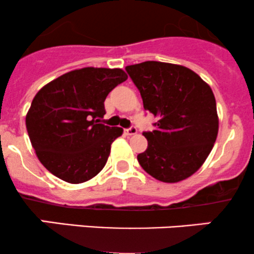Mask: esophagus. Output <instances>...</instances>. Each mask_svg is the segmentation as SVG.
Returning <instances> with one entry per match:
<instances>
[{"label": "esophagus", "mask_w": 254, "mask_h": 254, "mask_svg": "<svg viewBox=\"0 0 254 254\" xmlns=\"http://www.w3.org/2000/svg\"><path fill=\"white\" fill-rule=\"evenodd\" d=\"M136 132H138V129H136V127L134 126L125 129V134H126V135H134V134H136Z\"/></svg>", "instance_id": "obj_1"}]
</instances>
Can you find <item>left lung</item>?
<instances>
[{"mask_svg": "<svg viewBox=\"0 0 254 254\" xmlns=\"http://www.w3.org/2000/svg\"><path fill=\"white\" fill-rule=\"evenodd\" d=\"M139 89L145 110L157 116L142 134L147 148L138 154L141 168L158 181L177 183L195 174L209 156L219 118L210 86L182 65L144 62L126 66Z\"/></svg>", "mask_w": 254, "mask_h": 254, "instance_id": "left-lung-1", "label": "left lung"}]
</instances>
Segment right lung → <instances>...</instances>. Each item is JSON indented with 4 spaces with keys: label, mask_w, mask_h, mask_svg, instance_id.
<instances>
[{
    "label": "right lung",
    "mask_w": 254,
    "mask_h": 254,
    "mask_svg": "<svg viewBox=\"0 0 254 254\" xmlns=\"http://www.w3.org/2000/svg\"><path fill=\"white\" fill-rule=\"evenodd\" d=\"M128 76L121 68L83 67L62 74L33 98L26 127L40 163L71 184L95 177L106 165L120 127L98 124L104 101Z\"/></svg>",
    "instance_id": "right-lung-1"
}]
</instances>
